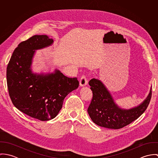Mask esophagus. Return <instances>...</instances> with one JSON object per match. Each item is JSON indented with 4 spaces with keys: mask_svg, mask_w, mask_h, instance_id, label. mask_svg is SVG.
Returning <instances> with one entry per match:
<instances>
[{
    "mask_svg": "<svg viewBox=\"0 0 158 158\" xmlns=\"http://www.w3.org/2000/svg\"><path fill=\"white\" fill-rule=\"evenodd\" d=\"M80 85L81 86H85L88 85V80L86 77L85 75H82L81 77L80 80Z\"/></svg>",
    "mask_w": 158,
    "mask_h": 158,
    "instance_id": "obj_1",
    "label": "esophagus"
}]
</instances>
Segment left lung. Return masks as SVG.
<instances>
[{
  "mask_svg": "<svg viewBox=\"0 0 158 158\" xmlns=\"http://www.w3.org/2000/svg\"><path fill=\"white\" fill-rule=\"evenodd\" d=\"M89 85L93 97L88 112L96 125L110 129L122 128L139 118L147 108L152 97V88L147 98L131 109L120 108L112 95L98 79H91Z\"/></svg>",
  "mask_w": 158,
  "mask_h": 158,
  "instance_id": "obj_1",
  "label": "left lung"
}]
</instances>
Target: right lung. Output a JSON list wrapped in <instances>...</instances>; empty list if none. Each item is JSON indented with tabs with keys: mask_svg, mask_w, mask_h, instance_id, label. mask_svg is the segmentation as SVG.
Masks as SVG:
<instances>
[{
	"mask_svg": "<svg viewBox=\"0 0 158 158\" xmlns=\"http://www.w3.org/2000/svg\"><path fill=\"white\" fill-rule=\"evenodd\" d=\"M47 35H35L14 50L6 68V81L14 106L23 113L41 121L55 118L68 94L78 88L77 78H69L60 70L34 73L31 69L36 50L52 45Z\"/></svg>",
	"mask_w": 158,
	"mask_h": 158,
	"instance_id": "obj_1",
	"label": "right lung"
}]
</instances>
